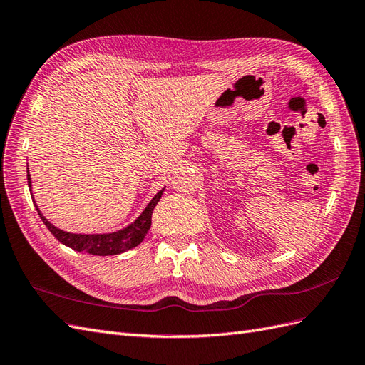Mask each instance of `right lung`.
Listing matches in <instances>:
<instances>
[{"label":"right lung","instance_id":"obj_1","mask_svg":"<svg viewBox=\"0 0 365 365\" xmlns=\"http://www.w3.org/2000/svg\"><path fill=\"white\" fill-rule=\"evenodd\" d=\"M27 181L29 187L30 185V173L27 170ZM164 190L155 195V197L149 202V205L145 208V212L141 213V216L135 220L134 224H130L125 230H120L117 233L111 235H73L67 233V231H62L51 225L48 220L43 217L39 212V208L36 205L38 215L42 219V222L46 224V227L51 231V235L56 237L59 242H62L63 245H67L76 251H85L88 254H93V256H113V254H120L126 250H130L137 247L140 242L145 239L148 235V231L152 225V212L158 201L161 200V195ZM35 202V201H33Z\"/></svg>","mask_w":365,"mask_h":365}]
</instances>
